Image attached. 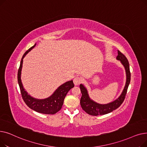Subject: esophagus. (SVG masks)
<instances>
[{
	"label": "esophagus",
	"mask_w": 147,
	"mask_h": 147,
	"mask_svg": "<svg viewBox=\"0 0 147 147\" xmlns=\"http://www.w3.org/2000/svg\"><path fill=\"white\" fill-rule=\"evenodd\" d=\"M82 79L80 78H79V77H76L73 80V82L75 86H78L79 84H80V83L82 82Z\"/></svg>",
	"instance_id": "34e87169"
}]
</instances>
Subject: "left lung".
<instances>
[{
	"mask_svg": "<svg viewBox=\"0 0 147 147\" xmlns=\"http://www.w3.org/2000/svg\"><path fill=\"white\" fill-rule=\"evenodd\" d=\"M116 59L120 61L121 64L124 67L126 76V80L125 87L120 96L116 99L107 104H99L90 98L88 89L84 85H83V84H80V88L82 94L80 99V105L82 109L89 115H104L111 113L113 110L119 108L124 101L127 88L130 82L129 64L126 57L119 51H118V55L116 57Z\"/></svg>",
	"mask_w": 147,
	"mask_h": 147,
	"instance_id": "1",
	"label": "left lung"
}]
</instances>
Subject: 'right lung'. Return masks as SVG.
Masks as SVG:
<instances>
[{
	"mask_svg": "<svg viewBox=\"0 0 147 147\" xmlns=\"http://www.w3.org/2000/svg\"><path fill=\"white\" fill-rule=\"evenodd\" d=\"M36 45V43L25 52L21 61L18 71V82L20 88L21 94L24 101L31 109L42 114H54L61 109L64 103V98L68 92L74 86V83L72 80L65 82L54 91L51 96L45 99L35 98L28 94L27 90L23 86L21 79L23 59L30 51H32L33 48L35 47Z\"/></svg>",
	"mask_w": 147,
	"mask_h": 147,
	"instance_id": "1",
	"label": "right lung"
}]
</instances>
